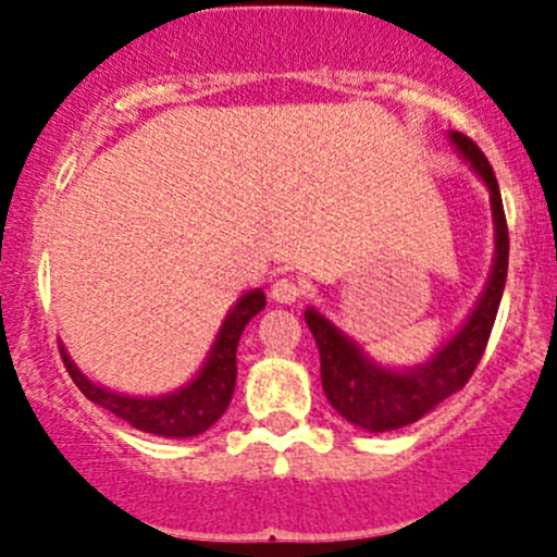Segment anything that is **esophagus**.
<instances>
[{"instance_id": "1", "label": "esophagus", "mask_w": 557, "mask_h": 557, "mask_svg": "<svg viewBox=\"0 0 557 557\" xmlns=\"http://www.w3.org/2000/svg\"><path fill=\"white\" fill-rule=\"evenodd\" d=\"M301 294H305V285L294 277H277L272 283V299L280 305H294L296 299H301Z\"/></svg>"}]
</instances>
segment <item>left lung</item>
Instances as JSON below:
<instances>
[{"instance_id":"1","label":"left lung","mask_w":557,"mask_h":557,"mask_svg":"<svg viewBox=\"0 0 557 557\" xmlns=\"http://www.w3.org/2000/svg\"><path fill=\"white\" fill-rule=\"evenodd\" d=\"M450 137L455 148L471 161L476 174L491 188L493 221H496V263H493L485 294L463 329L425 367L412 369V372H387L363 358L356 342L342 336L323 314L314 310L305 312L320 350V380H323L325 398L342 418L367 431H393L414 423L469 383L476 363L482 361L493 323H496L498 305H502L509 263V228L498 180L474 139L460 132H450Z\"/></svg>"}]
</instances>
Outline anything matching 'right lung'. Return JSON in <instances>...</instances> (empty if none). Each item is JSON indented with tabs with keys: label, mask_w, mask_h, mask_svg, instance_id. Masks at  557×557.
I'll return each mask as SVG.
<instances>
[{
	"label": "right lung",
	"mask_w": 557,
	"mask_h": 557,
	"mask_svg": "<svg viewBox=\"0 0 557 557\" xmlns=\"http://www.w3.org/2000/svg\"><path fill=\"white\" fill-rule=\"evenodd\" d=\"M267 307V296L263 290H250L237 301L228 318L223 320L221 334H218L215 345H212L210 358H207L205 369L196 374L190 385L183 391L172 393V396L161 398H128L121 393L104 391V387L94 385L91 380L83 377L59 345L61 361H64L66 372H70L72 383L81 387L83 396L88 401L99 404V407L110 409L121 420L132 423L134 429L145 431V434L156 436H172V440H185V436H196L201 431L210 429L226 407L232 404L234 385H237V345L243 336L245 325L256 318L258 312Z\"/></svg>",
	"instance_id": "right-lung-1"
}]
</instances>
